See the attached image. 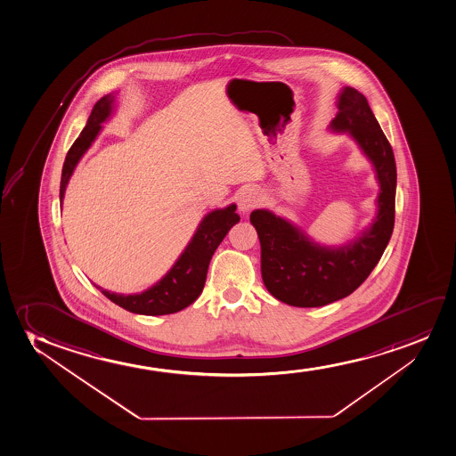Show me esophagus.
I'll return each instance as SVG.
<instances>
[{"label":"esophagus","instance_id":"esophagus-1","mask_svg":"<svg viewBox=\"0 0 456 456\" xmlns=\"http://www.w3.org/2000/svg\"><path fill=\"white\" fill-rule=\"evenodd\" d=\"M261 202V196L255 189L244 190L243 193L238 198V208L240 212L248 213L252 208H256Z\"/></svg>","mask_w":456,"mask_h":456}]
</instances>
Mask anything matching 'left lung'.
Masks as SVG:
<instances>
[{"label": "left lung", "instance_id": "obj_1", "mask_svg": "<svg viewBox=\"0 0 456 456\" xmlns=\"http://www.w3.org/2000/svg\"><path fill=\"white\" fill-rule=\"evenodd\" d=\"M330 128L348 133L373 164L379 183L378 213L359 237L343 246H322L288 219L258 208L250 213L261 244V275L280 302L317 308L349 296L361 286L384 254L395 227L396 162L367 97L345 86Z\"/></svg>", "mask_w": 456, "mask_h": 456}]
</instances>
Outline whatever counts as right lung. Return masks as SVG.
<instances>
[{
	"mask_svg": "<svg viewBox=\"0 0 456 456\" xmlns=\"http://www.w3.org/2000/svg\"><path fill=\"white\" fill-rule=\"evenodd\" d=\"M113 108L114 95H103L101 101L95 103L80 136L76 139V142L72 143V147L66 154L65 164L61 170V181H60L61 204L65 198L66 185L69 183L74 168L77 166L78 160L82 159L83 154L88 151L91 143L94 142L95 137L101 133L102 124L110 118L113 113ZM235 210L237 206L231 204L227 208H216L208 213L172 269L160 278L158 283L141 294L125 296V294H116V292L102 289L101 286H95V288L111 302L130 313L142 314V315H166V314L183 311L201 296L212 255L215 254L219 243L224 240L227 232L240 221V216Z\"/></svg>",
	"mask_w": 456,
	"mask_h": 456,
	"instance_id": "right-lung-1",
	"label": "right lung"
}]
</instances>
